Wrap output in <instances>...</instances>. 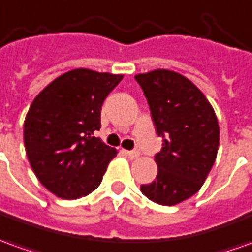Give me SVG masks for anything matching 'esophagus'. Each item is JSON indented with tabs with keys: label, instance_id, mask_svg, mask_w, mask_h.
Instances as JSON below:
<instances>
[{
	"label": "esophagus",
	"instance_id": "34e87169",
	"mask_svg": "<svg viewBox=\"0 0 252 252\" xmlns=\"http://www.w3.org/2000/svg\"><path fill=\"white\" fill-rule=\"evenodd\" d=\"M125 154H126V156H129L130 159H136V158L140 156L138 151H125Z\"/></svg>",
	"mask_w": 252,
	"mask_h": 252
}]
</instances>
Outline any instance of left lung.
Here are the masks:
<instances>
[{
  "instance_id": "8db88e82",
  "label": "left lung",
  "mask_w": 252,
  "mask_h": 252,
  "mask_svg": "<svg viewBox=\"0 0 252 252\" xmlns=\"http://www.w3.org/2000/svg\"><path fill=\"white\" fill-rule=\"evenodd\" d=\"M148 101L156 134L158 176L140 187L149 200L174 206L200 189L216 162L220 127L207 98L181 74L155 70L134 76Z\"/></svg>"
}]
</instances>
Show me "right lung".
I'll return each instance as SVG.
<instances>
[{
    "instance_id": "right-lung-1",
    "label": "right lung",
    "mask_w": 252,
    "mask_h": 252,
    "mask_svg": "<svg viewBox=\"0 0 252 252\" xmlns=\"http://www.w3.org/2000/svg\"><path fill=\"white\" fill-rule=\"evenodd\" d=\"M122 78L86 68L68 71L31 104L24 121L26 154L39 182L59 197L92 193L118 154L94 131L101 127L104 100Z\"/></svg>"
}]
</instances>
